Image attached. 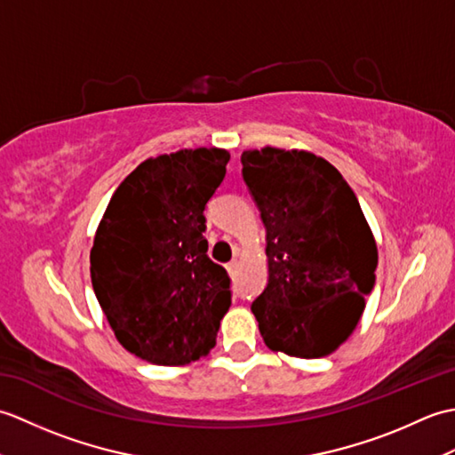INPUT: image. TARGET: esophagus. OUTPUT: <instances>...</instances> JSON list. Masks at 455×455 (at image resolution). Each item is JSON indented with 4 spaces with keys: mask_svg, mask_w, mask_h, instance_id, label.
I'll list each match as a JSON object with an SVG mask.
<instances>
[{
    "mask_svg": "<svg viewBox=\"0 0 455 455\" xmlns=\"http://www.w3.org/2000/svg\"><path fill=\"white\" fill-rule=\"evenodd\" d=\"M236 267H238V259H230V262L227 264V272L233 275L236 272Z\"/></svg>",
    "mask_w": 455,
    "mask_h": 455,
    "instance_id": "esophagus-1",
    "label": "esophagus"
}]
</instances>
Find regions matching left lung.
Returning a JSON list of instances; mask_svg holds the SVG:
<instances>
[{
  "instance_id": "8db88e82",
  "label": "left lung",
  "mask_w": 455,
  "mask_h": 455,
  "mask_svg": "<svg viewBox=\"0 0 455 455\" xmlns=\"http://www.w3.org/2000/svg\"><path fill=\"white\" fill-rule=\"evenodd\" d=\"M240 160L266 227L267 285L252 303L259 334L274 352L331 355L375 285L377 244L360 203L313 152L264 147Z\"/></svg>"
}]
</instances>
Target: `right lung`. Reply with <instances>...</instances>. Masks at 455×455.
<instances>
[{
	"label": "right lung",
	"instance_id": "right-lung-1",
	"mask_svg": "<svg viewBox=\"0 0 455 455\" xmlns=\"http://www.w3.org/2000/svg\"><path fill=\"white\" fill-rule=\"evenodd\" d=\"M230 152L183 148L139 164L105 209L90 252L95 297L124 350L156 365L207 355L230 307L207 256L205 209Z\"/></svg>",
	"mask_w": 455,
	"mask_h": 455
}]
</instances>
